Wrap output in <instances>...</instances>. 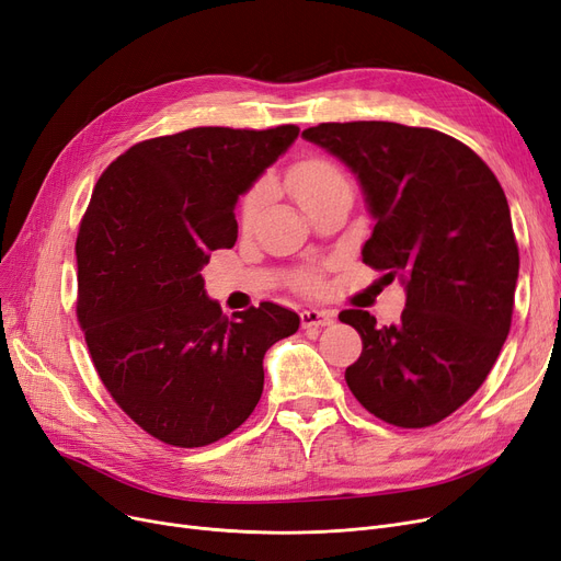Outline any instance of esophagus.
I'll use <instances>...</instances> for the list:
<instances>
[{"mask_svg": "<svg viewBox=\"0 0 561 561\" xmlns=\"http://www.w3.org/2000/svg\"><path fill=\"white\" fill-rule=\"evenodd\" d=\"M333 324V312L329 310H320V308H306L301 310V327L304 329H322V327H329Z\"/></svg>", "mask_w": 561, "mask_h": 561, "instance_id": "obj_1", "label": "esophagus"}]
</instances>
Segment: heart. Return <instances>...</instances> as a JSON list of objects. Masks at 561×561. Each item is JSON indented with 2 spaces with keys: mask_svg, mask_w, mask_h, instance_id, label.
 <instances>
[{
  "mask_svg": "<svg viewBox=\"0 0 561 561\" xmlns=\"http://www.w3.org/2000/svg\"><path fill=\"white\" fill-rule=\"evenodd\" d=\"M285 184L297 197V203L301 205V209L308 207L310 203H316V199L322 197V195H329V193L341 191V188H350L347 179L341 172V168L333 165L327 159H306V161L293 165L287 172ZM264 199H266V188L264 186H257L249 195H245L243 218L245 220L253 218L260 211Z\"/></svg>",
  "mask_w": 561,
  "mask_h": 561,
  "instance_id": "heart-1",
  "label": "heart"
}]
</instances>
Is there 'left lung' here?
<instances>
[{
    "label": "left lung",
    "mask_w": 561,
    "mask_h": 561,
    "mask_svg": "<svg viewBox=\"0 0 561 561\" xmlns=\"http://www.w3.org/2000/svg\"><path fill=\"white\" fill-rule=\"evenodd\" d=\"M301 138L350 168L375 220L364 262L405 287L400 322L343 310L364 352L345 370L362 405L400 428H425L474 396L511 329L518 243L497 176L433 128L347 122Z\"/></svg>",
    "instance_id": "obj_1"
}]
</instances>
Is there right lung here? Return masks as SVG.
<instances>
[{
    "instance_id": "1",
    "label": "right lung",
    "mask_w": 561,
    "mask_h": 561,
    "mask_svg": "<svg viewBox=\"0 0 561 561\" xmlns=\"http://www.w3.org/2000/svg\"><path fill=\"white\" fill-rule=\"evenodd\" d=\"M297 136L191 128L130 147L99 179L76 243L78 320L105 389L156 439L193 449L239 428L266 350L299 329L268 301L230 320L203 278L237 241L239 197Z\"/></svg>"
}]
</instances>
